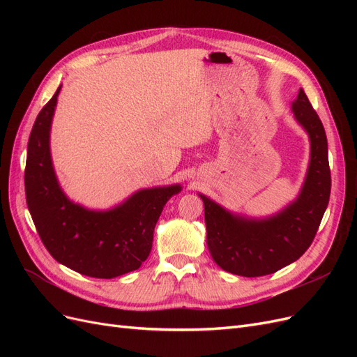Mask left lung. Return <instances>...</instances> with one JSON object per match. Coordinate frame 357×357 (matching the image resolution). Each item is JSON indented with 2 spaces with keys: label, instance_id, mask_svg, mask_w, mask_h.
Wrapping results in <instances>:
<instances>
[{
  "label": "left lung",
  "instance_id": "8db88e82",
  "mask_svg": "<svg viewBox=\"0 0 357 357\" xmlns=\"http://www.w3.org/2000/svg\"><path fill=\"white\" fill-rule=\"evenodd\" d=\"M291 110L311 139L308 174L294 204L271 219L247 220L201 195L208 250L225 271L243 277L277 273L304 255L317 234L331 197L326 132L302 89Z\"/></svg>",
  "mask_w": 357,
  "mask_h": 357
}]
</instances>
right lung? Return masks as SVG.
<instances>
[{"label": "right lung", "instance_id": "obj_1", "mask_svg": "<svg viewBox=\"0 0 357 357\" xmlns=\"http://www.w3.org/2000/svg\"><path fill=\"white\" fill-rule=\"evenodd\" d=\"M61 86L38 113L28 142L25 195L40 238L53 259L75 273L114 278L142 266L167 201L180 186L137 192L110 211H89L63 195L53 172L49 132Z\"/></svg>", "mask_w": 357, "mask_h": 357}]
</instances>
